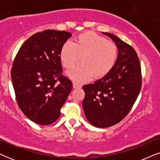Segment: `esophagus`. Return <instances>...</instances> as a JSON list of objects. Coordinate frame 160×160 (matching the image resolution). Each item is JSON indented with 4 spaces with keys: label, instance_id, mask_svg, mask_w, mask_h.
<instances>
[{
    "label": "esophagus",
    "instance_id": "34e87169",
    "mask_svg": "<svg viewBox=\"0 0 160 160\" xmlns=\"http://www.w3.org/2000/svg\"><path fill=\"white\" fill-rule=\"evenodd\" d=\"M73 87L74 89H76V88H80V87H82V86L79 84H78V83H76V82H73Z\"/></svg>",
    "mask_w": 160,
    "mask_h": 160
}]
</instances>
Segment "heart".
I'll return each instance as SVG.
<instances>
[{
  "mask_svg": "<svg viewBox=\"0 0 160 160\" xmlns=\"http://www.w3.org/2000/svg\"><path fill=\"white\" fill-rule=\"evenodd\" d=\"M63 66L70 68L78 60L82 62L68 71L73 82L82 83L92 78H101L110 73L118 58V47L114 42L92 31L78 34L73 43L66 42L60 52Z\"/></svg>",
  "mask_w": 160,
  "mask_h": 160,
  "instance_id": "obj_1",
  "label": "heart"
}]
</instances>
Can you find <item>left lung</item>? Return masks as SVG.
<instances>
[{
	"instance_id": "8db88e82",
	"label": "left lung",
	"mask_w": 160,
	"mask_h": 160,
	"mask_svg": "<svg viewBox=\"0 0 160 160\" xmlns=\"http://www.w3.org/2000/svg\"><path fill=\"white\" fill-rule=\"evenodd\" d=\"M118 47L117 62L108 75L83 86V109L89 123L99 128L119 123L130 112L141 89V70L136 52L109 32Z\"/></svg>"
}]
</instances>
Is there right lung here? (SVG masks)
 <instances>
[{"mask_svg": "<svg viewBox=\"0 0 160 160\" xmlns=\"http://www.w3.org/2000/svg\"><path fill=\"white\" fill-rule=\"evenodd\" d=\"M71 32L47 30L30 36L17 52L12 81L17 104L28 119L40 125L60 116L73 85L62 75L60 52Z\"/></svg>", "mask_w": 160, "mask_h": 160, "instance_id": "right-lung-1", "label": "right lung"}]
</instances>
